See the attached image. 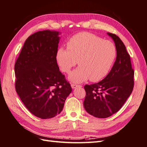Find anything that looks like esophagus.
I'll return each mask as SVG.
<instances>
[{"label":"esophagus","mask_w":147,"mask_h":147,"mask_svg":"<svg viewBox=\"0 0 147 147\" xmlns=\"http://www.w3.org/2000/svg\"><path fill=\"white\" fill-rule=\"evenodd\" d=\"M71 86V88H72L73 89H76V88H78V87H80V86H80V85L74 84H72Z\"/></svg>","instance_id":"esophagus-1"}]
</instances>
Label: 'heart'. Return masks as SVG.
Returning a JSON list of instances; mask_svg holds the SVG:
<instances>
[{"label":"heart","mask_w":147,"mask_h":147,"mask_svg":"<svg viewBox=\"0 0 147 147\" xmlns=\"http://www.w3.org/2000/svg\"><path fill=\"white\" fill-rule=\"evenodd\" d=\"M117 55L116 47L109 40L87 32L79 33L67 42V49L59 48L56 58L60 68L66 73L79 66L69 76L73 82L80 83L89 79L97 82L106 77Z\"/></svg>","instance_id":"obj_1"}]
</instances>
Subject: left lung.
<instances>
[{
	"mask_svg": "<svg viewBox=\"0 0 147 147\" xmlns=\"http://www.w3.org/2000/svg\"><path fill=\"white\" fill-rule=\"evenodd\" d=\"M107 35L114 41L115 61L102 81L84 86L85 110L90 115L100 119L109 117L121 109L132 92L134 83V72L125 46L116 35L111 33Z\"/></svg>",
	"mask_w": 147,
	"mask_h": 147,
	"instance_id": "1",
	"label": "left lung"
}]
</instances>
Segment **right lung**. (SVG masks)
Segmentation results:
<instances>
[{"mask_svg": "<svg viewBox=\"0 0 147 147\" xmlns=\"http://www.w3.org/2000/svg\"><path fill=\"white\" fill-rule=\"evenodd\" d=\"M60 34L47 30L30 36L15 65L17 93L27 109L42 119L60 114L72 91L56 61Z\"/></svg>", "mask_w": 147, "mask_h": 147, "instance_id": "obj_1", "label": "right lung"}]
</instances>
